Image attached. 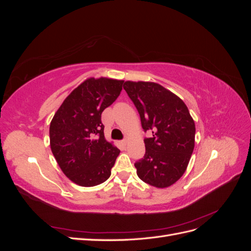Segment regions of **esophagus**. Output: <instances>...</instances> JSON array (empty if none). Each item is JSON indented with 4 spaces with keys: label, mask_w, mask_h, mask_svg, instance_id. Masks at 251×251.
<instances>
[{
    "label": "esophagus",
    "mask_w": 251,
    "mask_h": 251,
    "mask_svg": "<svg viewBox=\"0 0 251 251\" xmlns=\"http://www.w3.org/2000/svg\"><path fill=\"white\" fill-rule=\"evenodd\" d=\"M127 141H128V139H127V138H125L124 140H121V143H123L124 146H126V144L127 143Z\"/></svg>",
    "instance_id": "1"
}]
</instances>
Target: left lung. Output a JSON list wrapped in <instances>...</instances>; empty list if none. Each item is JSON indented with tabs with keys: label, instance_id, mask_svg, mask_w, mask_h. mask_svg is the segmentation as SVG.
I'll return each mask as SVG.
<instances>
[{
	"label": "left lung",
	"instance_id": "obj_1",
	"mask_svg": "<svg viewBox=\"0 0 251 251\" xmlns=\"http://www.w3.org/2000/svg\"><path fill=\"white\" fill-rule=\"evenodd\" d=\"M134 102L144 132L146 154L135 163L138 177L158 188L169 187L186 171L195 148L196 126L183 100L161 85L151 81L124 83Z\"/></svg>",
	"mask_w": 251,
	"mask_h": 251
}]
</instances>
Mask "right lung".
I'll use <instances>...</instances> for the list:
<instances>
[{
    "label": "right lung",
    "mask_w": 251,
    "mask_h": 251,
    "mask_svg": "<svg viewBox=\"0 0 251 251\" xmlns=\"http://www.w3.org/2000/svg\"><path fill=\"white\" fill-rule=\"evenodd\" d=\"M123 86L124 80L90 77L67 96L51 120L52 154L75 184L95 186L111 176L120 151L104 138L101 113Z\"/></svg>",
    "instance_id": "add662e5"
}]
</instances>
